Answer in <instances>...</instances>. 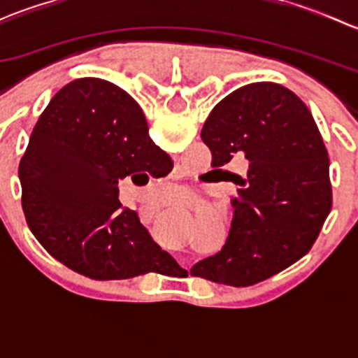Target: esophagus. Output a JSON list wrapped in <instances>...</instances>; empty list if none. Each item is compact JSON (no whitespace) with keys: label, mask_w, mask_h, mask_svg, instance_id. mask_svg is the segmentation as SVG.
Listing matches in <instances>:
<instances>
[{"label":"esophagus","mask_w":358,"mask_h":358,"mask_svg":"<svg viewBox=\"0 0 358 358\" xmlns=\"http://www.w3.org/2000/svg\"><path fill=\"white\" fill-rule=\"evenodd\" d=\"M178 201H180V199H178Z\"/></svg>","instance_id":"obj_1"}]
</instances>
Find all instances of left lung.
I'll list each match as a JSON object with an SVG mask.
<instances>
[{
    "mask_svg": "<svg viewBox=\"0 0 358 358\" xmlns=\"http://www.w3.org/2000/svg\"><path fill=\"white\" fill-rule=\"evenodd\" d=\"M201 138L213 168L244 156L249 169L232 176L239 196L225 244L190 273L246 287L306 255L333 206L329 156L308 107L284 86L252 83L216 103Z\"/></svg>",
    "mask_w": 358,
    "mask_h": 358,
    "instance_id": "left-lung-1",
    "label": "left lung"
}]
</instances>
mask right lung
<instances>
[{"mask_svg": "<svg viewBox=\"0 0 358 358\" xmlns=\"http://www.w3.org/2000/svg\"><path fill=\"white\" fill-rule=\"evenodd\" d=\"M171 161L138 103L99 78L69 83L39 115L19 166L22 209L43 248L81 275L121 280L175 259L152 241L117 183Z\"/></svg>", "mask_w": 358, "mask_h": 358, "instance_id": "1", "label": "right lung"}]
</instances>
